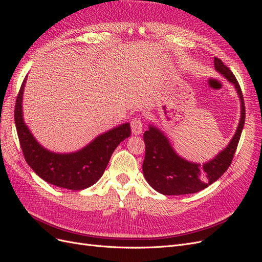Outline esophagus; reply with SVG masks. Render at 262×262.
I'll return each mask as SVG.
<instances>
[{
    "label": "esophagus",
    "instance_id": "34e87169",
    "mask_svg": "<svg viewBox=\"0 0 262 262\" xmlns=\"http://www.w3.org/2000/svg\"><path fill=\"white\" fill-rule=\"evenodd\" d=\"M131 130L132 133L136 134V136H139V134L142 133V130H143V123H142V120L140 118H133L131 120Z\"/></svg>",
    "mask_w": 262,
    "mask_h": 262
}]
</instances>
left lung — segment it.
Listing matches in <instances>:
<instances>
[{"mask_svg":"<svg viewBox=\"0 0 262 262\" xmlns=\"http://www.w3.org/2000/svg\"><path fill=\"white\" fill-rule=\"evenodd\" d=\"M214 68L235 86L238 94L242 105L238 126L229 144L213 160L200 165L180 157L171 147L165 134L150 124L143 136L145 157L142 167L148 185L162 194L180 195L201 191L216 181L232 164L245 124L244 97L235 75L221 59L214 58Z\"/></svg>","mask_w":262,"mask_h":262,"instance_id":"8db88e82","label":"left lung"}]
</instances>
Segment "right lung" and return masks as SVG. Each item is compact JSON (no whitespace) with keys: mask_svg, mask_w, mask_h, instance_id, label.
<instances>
[{"mask_svg":"<svg viewBox=\"0 0 262 262\" xmlns=\"http://www.w3.org/2000/svg\"><path fill=\"white\" fill-rule=\"evenodd\" d=\"M24 80L15 104L14 119L24 157L37 175L60 188L83 190L97 182L104 173L116 147L131 134L130 123H123L100 134L74 153L59 154L38 143L23 118Z\"/></svg>","mask_w":262,"mask_h":262,"instance_id":"obj_1","label":"right lung"}]
</instances>
